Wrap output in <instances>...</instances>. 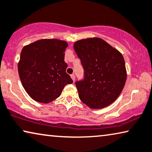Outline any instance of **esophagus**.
<instances>
[{
    "mask_svg": "<svg viewBox=\"0 0 152 152\" xmlns=\"http://www.w3.org/2000/svg\"><path fill=\"white\" fill-rule=\"evenodd\" d=\"M71 77L72 80H73V81H75V75L74 74H72L71 75Z\"/></svg>",
    "mask_w": 152,
    "mask_h": 152,
    "instance_id": "1",
    "label": "esophagus"
}]
</instances>
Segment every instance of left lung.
Listing matches in <instances>:
<instances>
[{"mask_svg": "<svg viewBox=\"0 0 152 152\" xmlns=\"http://www.w3.org/2000/svg\"><path fill=\"white\" fill-rule=\"evenodd\" d=\"M73 47L84 70L83 80L75 82L79 97L92 109L108 106L120 95L126 81L122 54L99 38L80 39Z\"/></svg>", "mask_w": 152, "mask_h": 152, "instance_id": "left-lung-1", "label": "left lung"}]
</instances>
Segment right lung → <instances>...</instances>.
<instances>
[{
  "label": "right lung",
  "instance_id": "add662e5",
  "mask_svg": "<svg viewBox=\"0 0 152 152\" xmlns=\"http://www.w3.org/2000/svg\"><path fill=\"white\" fill-rule=\"evenodd\" d=\"M68 44L57 39H42L23 47L18 64L24 88L33 99L49 103L60 96L73 81L66 72L64 51Z\"/></svg>",
  "mask_w": 152,
  "mask_h": 152
}]
</instances>
